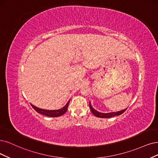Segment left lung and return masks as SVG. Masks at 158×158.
<instances>
[{"instance_id": "1", "label": "left lung", "mask_w": 158, "mask_h": 158, "mask_svg": "<svg viewBox=\"0 0 158 158\" xmlns=\"http://www.w3.org/2000/svg\"><path fill=\"white\" fill-rule=\"evenodd\" d=\"M89 106H90V108L91 110V112L94 114L96 116H97V117H99V118H110V117H113V116H118V115L122 114L123 113H124V111L126 110V109L120 110V111L116 112V113L112 112V113H100V112L97 111V110H96L94 108H93L91 106L90 102L89 103Z\"/></svg>"}]
</instances>
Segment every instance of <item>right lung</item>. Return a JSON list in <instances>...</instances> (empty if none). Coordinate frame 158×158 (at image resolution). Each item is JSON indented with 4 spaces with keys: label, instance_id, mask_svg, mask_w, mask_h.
<instances>
[{
    "label": "right lung",
    "instance_id": "add662e5",
    "mask_svg": "<svg viewBox=\"0 0 158 158\" xmlns=\"http://www.w3.org/2000/svg\"><path fill=\"white\" fill-rule=\"evenodd\" d=\"M69 102H70V100L68 101V102L66 103V106L64 107H62V109H58V110H46V109H40L36 106H33V105H32V104H31V106L33 107V109L38 113H40V114L47 116H49V117H57V116H60L64 114L67 111Z\"/></svg>",
    "mask_w": 158,
    "mask_h": 158
}]
</instances>
